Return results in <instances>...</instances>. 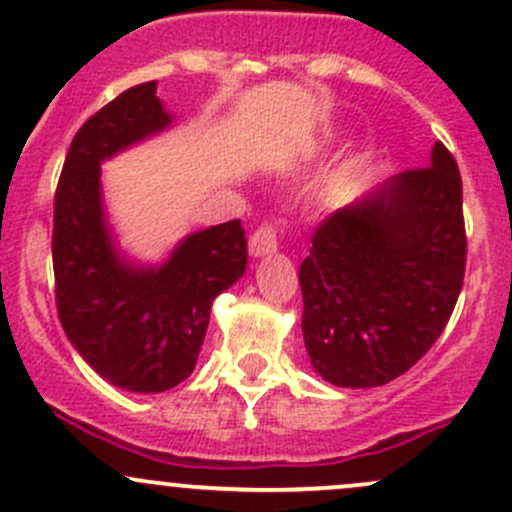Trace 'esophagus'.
Instances as JSON below:
<instances>
[{
  "instance_id": "obj_1",
  "label": "esophagus",
  "mask_w": 512,
  "mask_h": 512,
  "mask_svg": "<svg viewBox=\"0 0 512 512\" xmlns=\"http://www.w3.org/2000/svg\"><path fill=\"white\" fill-rule=\"evenodd\" d=\"M277 252V228L274 225H260L255 233L250 235V255L265 257Z\"/></svg>"
}]
</instances>
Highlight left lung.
Here are the masks:
<instances>
[{"label":"left lung","instance_id":"1","mask_svg":"<svg viewBox=\"0 0 512 512\" xmlns=\"http://www.w3.org/2000/svg\"><path fill=\"white\" fill-rule=\"evenodd\" d=\"M466 267L461 174L444 144L331 213L299 267L304 346L336 387H378L444 331Z\"/></svg>","mask_w":512,"mask_h":512}]
</instances>
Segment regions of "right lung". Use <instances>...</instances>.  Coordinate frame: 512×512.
<instances>
[{
  "label": "right lung",
  "mask_w": 512,
  "mask_h": 512,
  "mask_svg": "<svg viewBox=\"0 0 512 512\" xmlns=\"http://www.w3.org/2000/svg\"><path fill=\"white\" fill-rule=\"evenodd\" d=\"M171 122L157 80L117 95L73 137L53 203L56 306L68 341L107 383L152 395L193 373L215 297L247 267L240 220L186 235L159 265L117 247L100 164Z\"/></svg>",
  "instance_id": "right-lung-1"
}]
</instances>
